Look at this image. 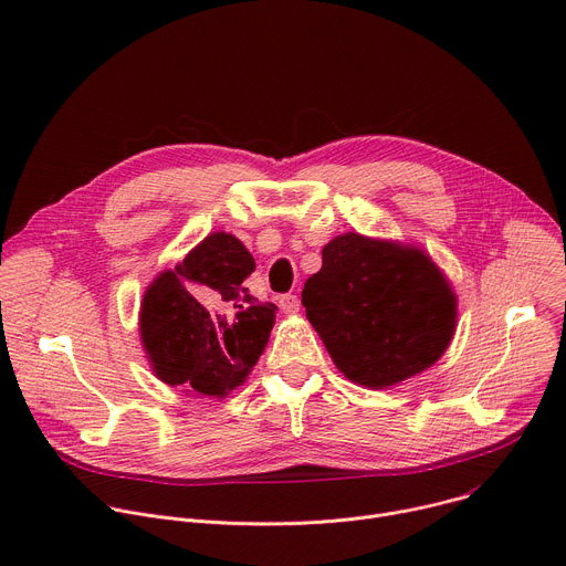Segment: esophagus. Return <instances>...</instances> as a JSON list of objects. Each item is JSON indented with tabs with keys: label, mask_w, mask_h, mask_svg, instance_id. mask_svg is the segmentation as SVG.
<instances>
[{
	"label": "esophagus",
	"mask_w": 566,
	"mask_h": 566,
	"mask_svg": "<svg viewBox=\"0 0 566 566\" xmlns=\"http://www.w3.org/2000/svg\"><path fill=\"white\" fill-rule=\"evenodd\" d=\"M279 306L285 315H294V313H298V296L296 294H283V296H279Z\"/></svg>",
	"instance_id": "esophagus-1"
}]
</instances>
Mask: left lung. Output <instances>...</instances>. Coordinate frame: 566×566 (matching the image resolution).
<instances>
[{
  "mask_svg": "<svg viewBox=\"0 0 566 566\" xmlns=\"http://www.w3.org/2000/svg\"><path fill=\"white\" fill-rule=\"evenodd\" d=\"M301 303L335 367L371 389L432 367L458 326L451 281L421 247L354 231L322 249Z\"/></svg>",
  "mask_w": 566,
  "mask_h": 566,
  "instance_id": "8db88e82",
  "label": "left lung"
}]
</instances>
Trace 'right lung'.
I'll use <instances>...</instances> for the list:
<instances>
[{
  "label": "right lung",
  "instance_id": "obj_1",
  "mask_svg": "<svg viewBox=\"0 0 566 566\" xmlns=\"http://www.w3.org/2000/svg\"><path fill=\"white\" fill-rule=\"evenodd\" d=\"M253 270L249 249L214 231L147 285L138 326L158 380L214 399L247 380L279 311L249 292Z\"/></svg>",
  "mask_w": 566,
  "mask_h": 566
}]
</instances>
